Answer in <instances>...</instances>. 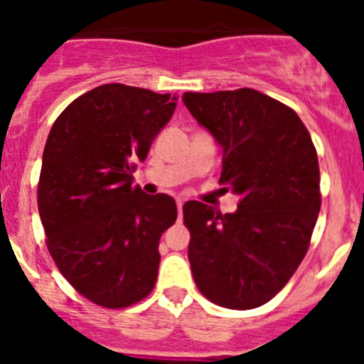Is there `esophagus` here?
<instances>
[{
  "label": "esophagus",
  "mask_w": 364,
  "mask_h": 364,
  "mask_svg": "<svg viewBox=\"0 0 364 364\" xmlns=\"http://www.w3.org/2000/svg\"><path fill=\"white\" fill-rule=\"evenodd\" d=\"M182 205H184V200H182V198H178V200H176V210H178V220H180V218H182Z\"/></svg>",
  "instance_id": "esophagus-1"
}]
</instances>
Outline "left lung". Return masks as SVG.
I'll return each instance as SVG.
<instances>
[{
	"label": "left lung",
	"instance_id": "left-lung-1",
	"mask_svg": "<svg viewBox=\"0 0 364 364\" xmlns=\"http://www.w3.org/2000/svg\"><path fill=\"white\" fill-rule=\"evenodd\" d=\"M182 100L222 147V189L239 197L226 215L184 204L195 284L218 306H262L310 246L321 210L317 151L297 112L255 89L184 92Z\"/></svg>",
	"mask_w": 364,
	"mask_h": 364
}]
</instances>
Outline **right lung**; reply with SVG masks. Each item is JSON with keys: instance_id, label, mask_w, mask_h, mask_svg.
<instances>
[{"instance_id": "obj_1", "label": "right lung", "mask_w": 364, "mask_h": 364, "mask_svg": "<svg viewBox=\"0 0 364 364\" xmlns=\"http://www.w3.org/2000/svg\"><path fill=\"white\" fill-rule=\"evenodd\" d=\"M176 96L105 83L56 118L43 149L38 210L58 269L83 297L127 308L151 294L159 242L176 220L169 195L133 184L171 120Z\"/></svg>"}]
</instances>
